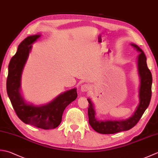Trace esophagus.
<instances>
[{
    "instance_id": "34e87169",
    "label": "esophagus",
    "mask_w": 158,
    "mask_h": 158,
    "mask_svg": "<svg viewBox=\"0 0 158 158\" xmlns=\"http://www.w3.org/2000/svg\"><path fill=\"white\" fill-rule=\"evenodd\" d=\"M81 90L83 92H88L89 89V86L88 84H83L81 85Z\"/></svg>"
}]
</instances>
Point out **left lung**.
I'll list each match as a JSON object with an SVG mask.
<instances>
[{
    "mask_svg": "<svg viewBox=\"0 0 158 158\" xmlns=\"http://www.w3.org/2000/svg\"><path fill=\"white\" fill-rule=\"evenodd\" d=\"M136 51L139 52L137 58V70L140 79L139 88V103L135 113L130 117L126 119H99L96 117L94 105L90 98L89 102L88 117L89 123L96 132L100 134H115L122 131L129 130L139 122L143 114L149 106L152 97V75L147 65V58L143 50L139 47L130 43Z\"/></svg>",
    "mask_w": 158,
    "mask_h": 158,
    "instance_id": "8db88e82",
    "label": "left lung"
}]
</instances>
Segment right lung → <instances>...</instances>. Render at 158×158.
<instances>
[{
	"label": "right lung",
	"mask_w": 158,
	"mask_h": 158,
	"mask_svg": "<svg viewBox=\"0 0 158 158\" xmlns=\"http://www.w3.org/2000/svg\"><path fill=\"white\" fill-rule=\"evenodd\" d=\"M41 36L39 34L29 36L19 45L9 64L6 91L17 115L23 123L49 130L60 125L64 110L77 98V88L69 89L60 94L51 102L40 105L28 103L23 98L21 93L22 74L31 52L32 44Z\"/></svg>",
	"instance_id": "add662e5"
}]
</instances>
